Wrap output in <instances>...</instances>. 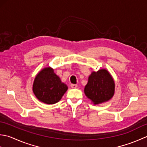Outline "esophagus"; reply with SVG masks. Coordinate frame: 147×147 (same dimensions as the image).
<instances>
[{"mask_svg": "<svg viewBox=\"0 0 147 147\" xmlns=\"http://www.w3.org/2000/svg\"><path fill=\"white\" fill-rule=\"evenodd\" d=\"M70 86H71V88H77V84H71Z\"/></svg>", "mask_w": 147, "mask_h": 147, "instance_id": "obj_1", "label": "esophagus"}]
</instances>
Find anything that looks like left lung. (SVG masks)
Wrapping results in <instances>:
<instances>
[{
	"mask_svg": "<svg viewBox=\"0 0 147 147\" xmlns=\"http://www.w3.org/2000/svg\"><path fill=\"white\" fill-rule=\"evenodd\" d=\"M115 90V84L111 75L107 70L93 71L89 77L84 88L86 96L94 104L101 103L112 98Z\"/></svg>",
	"mask_w": 147,
	"mask_h": 147,
	"instance_id": "1",
	"label": "left lung"
}]
</instances>
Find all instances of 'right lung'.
I'll return each mask as SVG.
<instances>
[{
  "instance_id": "obj_1",
  "label": "right lung",
  "mask_w": 147,
  "mask_h": 147,
  "mask_svg": "<svg viewBox=\"0 0 147 147\" xmlns=\"http://www.w3.org/2000/svg\"><path fill=\"white\" fill-rule=\"evenodd\" d=\"M68 89L51 68H44L37 74L33 84L35 96L42 102L55 104L61 100Z\"/></svg>"
}]
</instances>
